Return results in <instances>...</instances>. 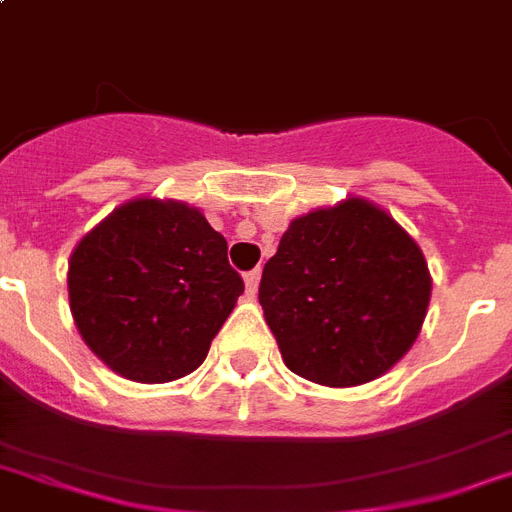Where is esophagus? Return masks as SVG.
Here are the masks:
<instances>
[{"label":"esophagus","mask_w":512,"mask_h":512,"mask_svg":"<svg viewBox=\"0 0 512 512\" xmlns=\"http://www.w3.org/2000/svg\"><path fill=\"white\" fill-rule=\"evenodd\" d=\"M244 284H247V292H249V295H255L257 287H260V268H255V271H247V273H244Z\"/></svg>","instance_id":"obj_1"}]
</instances>
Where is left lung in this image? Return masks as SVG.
Masks as SVG:
<instances>
[{
	"instance_id": "obj_1",
	"label": "left lung",
	"mask_w": 512,
	"mask_h": 512,
	"mask_svg": "<svg viewBox=\"0 0 512 512\" xmlns=\"http://www.w3.org/2000/svg\"><path fill=\"white\" fill-rule=\"evenodd\" d=\"M429 292L419 244L384 209L346 198L290 222L263 268L260 306L292 373L357 386L403 360Z\"/></svg>"
}]
</instances>
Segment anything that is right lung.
Instances as JSON below:
<instances>
[{
	"label": "right lung",
	"instance_id": "1",
	"mask_svg": "<svg viewBox=\"0 0 512 512\" xmlns=\"http://www.w3.org/2000/svg\"><path fill=\"white\" fill-rule=\"evenodd\" d=\"M66 284L83 341L139 384L193 373L244 292L204 214L158 198L117 206L83 236Z\"/></svg>",
	"mask_w": 512,
	"mask_h": 512
}]
</instances>
